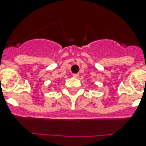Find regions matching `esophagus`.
<instances>
[{
    "label": "esophagus",
    "mask_w": 146,
    "mask_h": 146,
    "mask_svg": "<svg viewBox=\"0 0 146 146\" xmlns=\"http://www.w3.org/2000/svg\"><path fill=\"white\" fill-rule=\"evenodd\" d=\"M73 78H78L79 77V74H78V73H74V74H73Z\"/></svg>",
    "instance_id": "obj_1"
}]
</instances>
